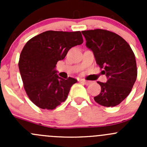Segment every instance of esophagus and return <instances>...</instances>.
I'll use <instances>...</instances> for the list:
<instances>
[{
  "label": "esophagus",
  "mask_w": 147,
  "mask_h": 147,
  "mask_svg": "<svg viewBox=\"0 0 147 147\" xmlns=\"http://www.w3.org/2000/svg\"><path fill=\"white\" fill-rule=\"evenodd\" d=\"M81 82L83 83L84 84H86V85H88V84H90V81H87L85 80H81Z\"/></svg>",
  "instance_id": "obj_1"
}]
</instances>
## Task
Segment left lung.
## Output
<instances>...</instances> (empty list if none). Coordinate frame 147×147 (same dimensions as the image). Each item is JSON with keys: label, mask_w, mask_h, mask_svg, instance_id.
<instances>
[{"label": "left lung", "mask_w": 147, "mask_h": 147, "mask_svg": "<svg viewBox=\"0 0 147 147\" xmlns=\"http://www.w3.org/2000/svg\"><path fill=\"white\" fill-rule=\"evenodd\" d=\"M82 33L86 46L93 52L107 78V82H97L101 92L94 97V101L102 106H117L129 94L137 80L135 55L125 40L115 32L95 29Z\"/></svg>", "instance_id": "left-lung-1"}]
</instances>
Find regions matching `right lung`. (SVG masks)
<instances>
[{
	"instance_id": "1",
	"label": "right lung",
	"mask_w": 147,
	"mask_h": 147,
	"mask_svg": "<svg viewBox=\"0 0 147 147\" xmlns=\"http://www.w3.org/2000/svg\"><path fill=\"white\" fill-rule=\"evenodd\" d=\"M83 42L80 31L48 30L33 37L22 50L18 67L28 97L43 109H54L65 102L75 78L65 80L55 69L68 50Z\"/></svg>"
}]
</instances>
